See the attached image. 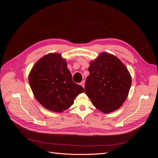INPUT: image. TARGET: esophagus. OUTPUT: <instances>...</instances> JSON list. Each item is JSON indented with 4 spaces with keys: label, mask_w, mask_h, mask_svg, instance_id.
Segmentation results:
<instances>
[{
    "label": "esophagus",
    "mask_w": 158,
    "mask_h": 158,
    "mask_svg": "<svg viewBox=\"0 0 158 158\" xmlns=\"http://www.w3.org/2000/svg\"><path fill=\"white\" fill-rule=\"evenodd\" d=\"M80 85H82V86L83 88H84V85H85V81H84V80H82V82H81V83H80Z\"/></svg>",
    "instance_id": "esophagus-1"
}]
</instances>
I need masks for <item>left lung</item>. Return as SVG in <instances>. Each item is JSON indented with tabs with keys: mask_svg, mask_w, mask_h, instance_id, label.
Listing matches in <instances>:
<instances>
[{
	"mask_svg": "<svg viewBox=\"0 0 158 158\" xmlns=\"http://www.w3.org/2000/svg\"><path fill=\"white\" fill-rule=\"evenodd\" d=\"M85 92L99 111L109 113L120 108L131 86V76L117 57L102 52L90 63Z\"/></svg>",
	"mask_w": 158,
	"mask_h": 158,
	"instance_id": "obj_1",
	"label": "left lung"
}]
</instances>
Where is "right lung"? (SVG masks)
I'll list each match as a JSON object with an SVG mask.
<instances>
[{"mask_svg": "<svg viewBox=\"0 0 158 158\" xmlns=\"http://www.w3.org/2000/svg\"><path fill=\"white\" fill-rule=\"evenodd\" d=\"M28 80L37 102L51 111L60 113L69 109L84 91L73 82L66 60L59 53L41 58L33 66Z\"/></svg>", "mask_w": 158, "mask_h": 158, "instance_id": "add662e5", "label": "right lung"}]
</instances>
